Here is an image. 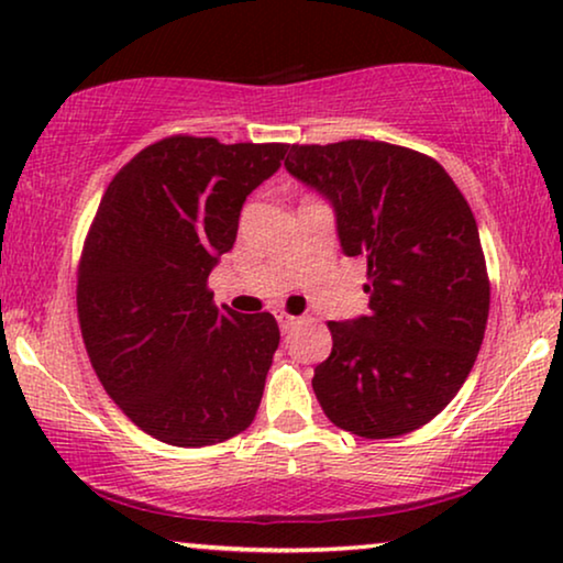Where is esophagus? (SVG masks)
Instances as JSON below:
<instances>
[{"label":"esophagus","mask_w":563,"mask_h":563,"mask_svg":"<svg viewBox=\"0 0 563 563\" xmlns=\"http://www.w3.org/2000/svg\"><path fill=\"white\" fill-rule=\"evenodd\" d=\"M276 320H279V328L284 330V333H287L289 328H295L297 322H299V318H295V314H289V312H284V310L276 312Z\"/></svg>","instance_id":"34e87169"}]
</instances>
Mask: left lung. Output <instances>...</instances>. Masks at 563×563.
<instances>
[{
	"instance_id": "obj_1",
	"label": "left lung",
	"mask_w": 563,
	"mask_h": 563,
	"mask_svg": "<svg viewBox=\"0 0 563 563\" xmlns=\"http://www.w3.org/2000/svg\"><path fill=\"white\" fill-rule=\"evenodd\" d=\"M287 172L333 205L345 256L366 258L368 314L328 322L312 389L361 438L426 426L482 349L489 276L472 207L430 156L382 141L291 145Z\"/></svg>"
}]
</instances>
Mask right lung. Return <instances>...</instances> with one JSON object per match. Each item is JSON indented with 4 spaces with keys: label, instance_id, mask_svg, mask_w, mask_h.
I'll list each match as a JSON object with an SVG mask.
<instances>
[{
    "label": "right lung",
    "instance_id": "right-lung-1",
    "mask_svg": "<svg viewBox=\"0 0 563 563\" xmlns=\"http://www.w3.org/2000/svg\"><path fill=\"white\" fill-rule=\"evenodd\" d=\"M287 148L164 137L99 202L76 287L84 345L114 405L168 445L222 443L256 418L279 325L268 312L218 310L207 276Z\"/></svg>",
    "mask_w": 563,
    "mask_h": 563
}]
</instances>
